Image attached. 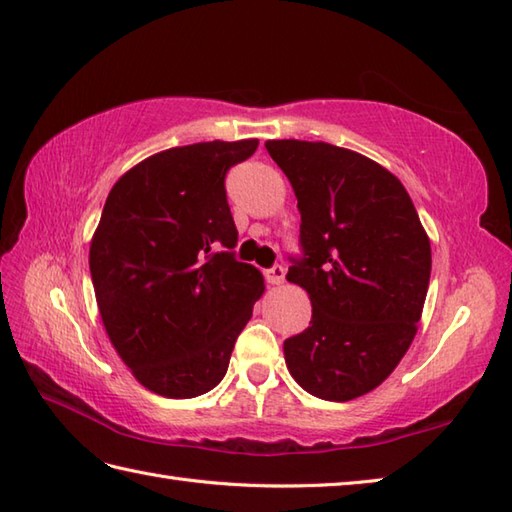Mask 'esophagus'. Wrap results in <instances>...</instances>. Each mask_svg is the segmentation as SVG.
Returning <instances> with one entry per match:
<instances>
[{
    "label": "esophagus",
    "mask_w": 512,
    "mask_h": 512,
    "mask_svg": "<svg viewBox=\"0 0 512 512\" xmlns=\"http://www.w3.org/2000/svg\"><path fill=\"white\" fill-rule=\"evenodd\" d=\"M285 274H287L285 267L274 265V267L265 271V278H267L269 285H282V282H285Z\"/></svg>",
    "instance_id": "1"
}]
</instances>
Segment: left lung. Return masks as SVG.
<instances>
[{"instance_id": "left-lung-1", "label": "left lung", "mask_w": 512, "mask_h": 512, "mask_svg": "<svg viewBox=\"0 0 512 512\" xmlns=\"http://www.w3.org/2000/svg\"><path fill=\"white\" fill-rule=\"evenodd\" d=\"M291 181L302 256L287 280L311 298V326L285 342L291 377L324 401L377 388L410 348L431 274L429 238L390 170L326 142L269 140Z\"/></svg>"}]
</instances>
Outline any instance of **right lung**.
I'll return each mask as SVG.
<instances>
[{
	"label": "right lung",
	"instance_id": "obj_1",
	"mask_svg": "<svg viewBox=\"0 0 512 512\" xmlns=\"http://www.w3.org/2000/svg\"><path fill=\"white\" fill-rule=\"evenodd\" d=\"M258 140L177 146L124 173L89 247L98 311L146 390L192 399L217 388L265 291L238 263L225 175Z\"/></svg>",
	"mask_w": 512,
	"mask_h": 512
}]
</instances>
